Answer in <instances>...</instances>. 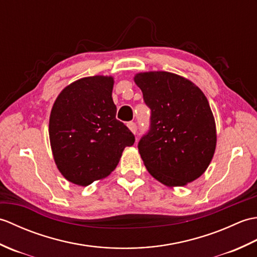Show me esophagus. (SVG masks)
I'll return each instance as SVG.
<instances>
[{
    "instance_id": "1",
    "label": "esophagus",
    "mask_w": 257,
    "mask_h": 257,
    "mask_svg": "<svg viewBox=\"0 0 257 257\" xmlns=\"http://www.w3.org/2000/svg\"><path fill=\"white\" fill-rule=\"evenodd\" d=\"M128 128L130 129V132L132 133H134V134H136L137 133V129H138V127H137V124H136V122H133V121H130V122H128Z\"/></svg>"
}]
</instances>
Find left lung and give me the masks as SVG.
<instances>
[{
	"instance_id": "8db88e82",
	"label": "left lung",
	"mask_w": 257,
	"mask_h": 257,
	"mask_svg": "<svg viewBox=\"0 0 257 257\" xmlns=\"http://www.w3.org/2000/svg\"><path fill=\"white\" fill-rule=\"evenodd\" d=\"M135 83L151 109L150 129L138 144L147 170L168 187L201 177L216 146V129L205 95L192 81L168 72L139 73Z\"/></svg>"
}]
</instances>
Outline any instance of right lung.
<instances>
[{"instance_id":"obj_1","label":"right lung","mask_w":257,"mask_h":257,"mask_svg":"<svg viewBox=\"0 0 257 257\" xmlns=\"http://www.w3.org/2000/svg\"><path fill=\"white\" fill-rule=\"evenodd\" d=\"M111 76L74 81L56 98L50 117L51 147L65 179L81 187L109 176L135 136L116 119Z\"/></svg>"}]
</instances>
